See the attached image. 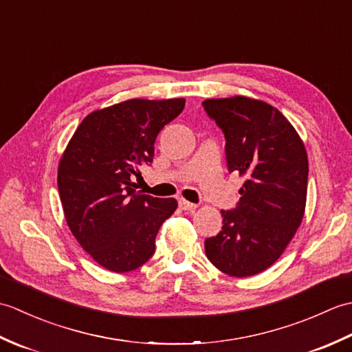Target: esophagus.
I'll return each mask as SVG.
<instances>
[{
  "label": "esophagus",
  "instance_id": "1",
  "mask_svg": "<svg viewBox=\"0 0 352 352\" xmlns=\"http://www.w3.org/2000/svg\"><path fill=\"white\" fill-rule=\"evenodd\" d=\"M178 206H180V208H182V210H184V212H193L198 207L197 204L189 203V201H186V199L178 201Z\"/></svg>",
  "mask_w": 352,
  "mask_h": 352
}]
</instances>
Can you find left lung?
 I'll list each match as a JSON object with an SVG mask.
<instances>
[{
    "mask_svg": "<svg viewBox=\"0 0 352 352\" xmlns=\"http://www.w3.org/2000/svg\"><path fill=\"white\" fill-rule=\"evenodd\" d=\"M203 106L226 134L228 170L245 178L237 208L221 210L222 230L206 239V256L243 278L272 266L301 226L307 151L287 118L265 101L237 95Z\"/></svg>",
    "mask_w": 352,
    "mask_h": 352,
    "instance_id": "obj_1",
    "label": "left lung"
}]
</instances>
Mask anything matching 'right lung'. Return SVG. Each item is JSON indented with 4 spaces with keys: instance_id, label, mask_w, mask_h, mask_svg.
<instances>
[{
    "instance_id": "obj_1",
    "label": "right lung",
    "mask_w": 352,
    "mask_h": 352,
    "mask_svg": "<svg viewBox=\"0 0 352 352\" xmlns=\"http://www.w3.org/2000/svg\"><path fill=\"white\" fill-rule=\"evenodd\" d=\"M184 98H133L89 113L66 145L57 184L71 233L111 272L138 269L151 258L175 198L136 190L131 177L151 163L157 134L184 109Z\"/></svg>"
}]
</instances>
